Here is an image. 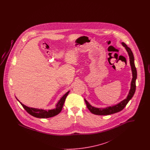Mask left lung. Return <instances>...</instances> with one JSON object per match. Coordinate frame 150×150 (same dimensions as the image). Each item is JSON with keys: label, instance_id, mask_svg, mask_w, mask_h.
<instances>
[{"label": "left lung", "instance_id": "left-lung-1", "mask_svg": "<svg viewBox=\"0 0 150 150\" xmlns=\"http://www.w3.org/2000/svg\"><path fill=\"white\" fill-rule=\"evenodd\" d=\"M121 44L124 47H125V50L128 53L130 64L131 66V70L132 72L133 78L132 79L130 89L129 90L128 95L127 96V98L125 100H122L120 103L115 105L114 106H109V107L103 108L93 107L86 99H84L88 108L93 114L97 115H108L113 114L120 111L126 106L129 101L132 99V98L133 97V96H134V94L135 93L136 88V81L137 76V70H136V66L134 64V58L133 52L130 50V48H129L128 47L124 42H122Z\"/></svg>", "mask_w": 150, "mask_h": 150}]
</instances>
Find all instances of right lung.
Segmentation results:
<instances>
[{
    "label": "right lung",
    "mask_w": 150,
    "mask_h": 150,
    "mask_svg": "<svg viewBox=\"0 0 150 150\" xmlns=\"http://www.w3.org/2000/svg\"><path fill=\"white\" fill-rule=\"evenodd\" d=\"M69 92H70V91H68L67 93L63 96V97L60 100H58V102H57V103L56 105L55 108L52 109V110H48L28 107V106H25V105L22 104L21 102L17 98H16L21 103L22 107L24 108V109L29 113V114L35 117H38V118H43V119L49 118L51 117H53V116L58 114L59 113H60V112L61 111V110L62 109L63 106L64 105L66 98L67 96V95L69 94Z\"/></svg>",
    "instance_id": "obj_1"
}]
</instances>
